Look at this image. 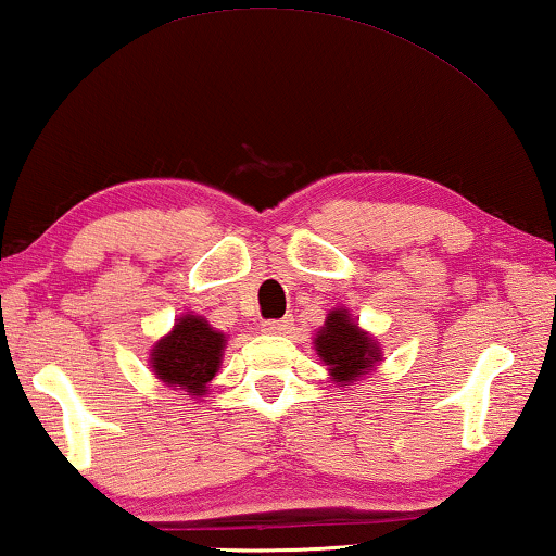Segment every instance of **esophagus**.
I'll return each instance as SVG.
<instances>
[{"label": "esophagus", "mask_w": 556, "mask_h": 556, "mask_svg": "<svg viewBox=\"0 0 556 556\" xmlns=\"http://www.w3.org/2000/svg\"><path fill=\"white\" fill-rule=\"evenodd\" d=\"M294 327V319L292 317H281V319H269L267 325H264V330L269 334H289Z\"/></svg>", "instance_id": "esophagus-1"}]
</instances>
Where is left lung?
<instances>
[{
	"instance_id": "obj_1",
	"label": "left lung",
	"mask_w": 556,
	"mask_h": 556,
	"mask_svg": "<svg viewBox=\"0 0 556 556\" xmlns=\"http://www.w3.org/2000/svg\"><path fill=\"white\" fill-rule=\"evenodd\" d=\"M315 350L338 386H355L380 363V348L370 334L359 330L348 309H332L317 332Z\"/></svg>"
}]
</instances>
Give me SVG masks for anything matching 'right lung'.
<instances>
[{
  "label": "right lung",
  "instance_id": "obj_1",
  "mask_svg": "<svg viewBox=\"0 0 556 556\" xmlns=\"http://www.w3.org/2000/svg\"><path fill=\"white\" fill-rule=\"evenodd\" d=\"M224 348V332L214 330L199 315H184L174 330L153 345V375L168 388L201 397L206 395L208 382L216 378Z\"/></svg>",
  "mask_w": 556,
  "mask_h": 556
}]
</instances>
